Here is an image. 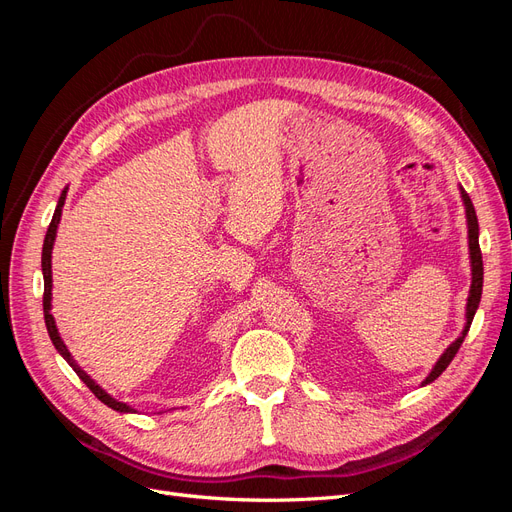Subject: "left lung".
I'll list each match as a JSON object with an SVG mask.
<instances>
[{"instance_id":"8db88e82","label":"left lung","mask_w":512,"mask_h":512,"mask_svg":"<svg viewBox=\"0 0 512 512\" xmlns=\"http://www.w3.org/2000/svg\"><path fill=\"white\" fill-rule=\"evenodd\" d=\"M461 198H463V207H466V220H468V245H470V265H472V286H470V294H468V305H466V327H463L461 335L455 339V342L444 350V354L438 359V363L433 365L431 374L425 378L423 384H429L436 380L442 371L451 365V361L455 359L457 350L461 348L463 339H466L468 331H470V324L474 320V314L478 309L480 303V294H483V254H480V245H478V220H476V211L472 200L468 196V192L459 188Z\"/></svg>"}]
</instances>
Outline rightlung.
I'll return each mask as SVG.
<instances>
[{
	"label": "right lung",
	"mask_w": 512,
	"mask_h": 512,
	"mask_svg": "<svg viewBox=\"0 0 512 512\" xmlns=\"http://www.w3.org/2000/svg\"><path fill=\"white\" fill-rule=\"evenodd\" d=\"M66 194H68V188H64V192H61L59 200H57V209L53 213V220L49 224V230H46V237H44V245H42V275H44V297H42V305H44V322H46V331H49V337L53 346L57 348V352L64 356V359L68 361V365L76 371V376H79L87 386L89 391L94 393L104 406L113 408L117 412H136L134 408H130L128 404H123V401L115 399L108 395L100 384H96V380H91L89 374H85V371L76 365V361L72 359V354L68 352V346L64 344V339L59 337V331H57V324H55V318L51 314V288H53V275H51V254H53V243H55V237H57V226H59V220H61V209H64V203H66Z\"/></svg>",
	"instance_id": "obj_1"
}]
</instances>
